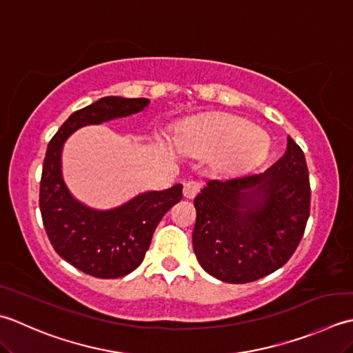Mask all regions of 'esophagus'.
Segmentation results:
<instances>
[{"label": "esophagus", "mask_w": 353, "mask_h": 353, "mask_svg": "<svg viewBox=\"0 0 353 353\" xmlns=\"http://www.w3.org/2000/svg\"><path fill=\"white\" fill-rule=\"evenodd\" d=\"M199 190H201V184L198 181H185L183 185V195L187 199L195 198Z\"/></svg>", "instance_id": "1"}]
</instances>
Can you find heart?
Listing matches in <instances>:
<instances>
[{
  "mask_svg": "<svg viewBox=\"0 0 353 353\" xmlns=\"http://www.w3.org/2000/svg\"><path fill=\"white\" fill-rule=\"evenodd\" d=\"M176 145L198 154H213L212 168L224 176H241L256 169L270 152V139L248 120L212 112L178 128Z\"/></svg>",
  "mask_w": 353,
  "mask_h": 353,
  "instance_id": "obj_1",
  "label": "heart"
}]
</instances>
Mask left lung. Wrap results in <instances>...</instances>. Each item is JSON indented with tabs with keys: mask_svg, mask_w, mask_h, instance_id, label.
I'll list each match as a JSON object with an SVG mask.
<instances>
[{
	"mask_svg": "<svg viewBox=\"0 0 353 353\" xmlns=\"http://www.w3.org/2000/svg\"><path fill=\"white\" fill-rule=\"evenodd\" d=\"M309 199L306 158L291 137L283 157L263 174L212 179L195 198L192 242L199 265L227 283L271 274L296 251Z\"/></svg>",
	"mask_w": 353,
	"mask_h": 353,
	"instance_id": "left-lung-1",
	"label": "left lung"
}]
</instances>
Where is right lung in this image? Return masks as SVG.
<instances>
[{
  "label": "right lung",
  "mask_w": 353,
  "mask_h": 353,
  "mask_svg": "<svg viewBox=\"0 0 353 353\" xmlns=\"http://www.w3.org/2000/svg\"><path fill=\"white\" fill-rule=\"evenodd\" d=\"M149 99L108 96L71 114L48 143L39 208L56 253L86 274L117 279L145 259L158 222L183 196V184L146 190L112 208H92L73 196L62 174V150L77 129L145 111Z\"/></svg>",
  "instance_id": "right-lung-1"
}]
</instances>
